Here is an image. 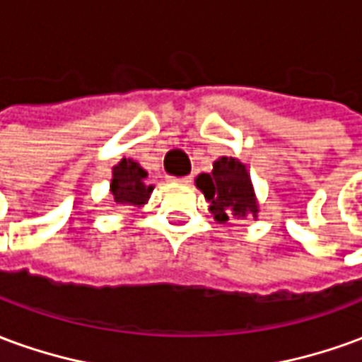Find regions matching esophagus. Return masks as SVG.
<instances>
[{
  "label": "esophagus",
  "instance_id": "esophagus-1",
  "mask_svg": "<svg viewBox=\"0 0 362 362\" xmlns=\"http://www.w3.org/2000/svg\"><path fill=\"white\" fill-rule=\"evenodd\" d=\"M174 182H182V184H189L192 182V176H182V178H170Z\"/></svg>",
  "mask_w": 362,
  "mask_h": 362
}]
</instances>
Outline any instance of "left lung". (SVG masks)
Instances as JSON below:
<instances>
[{
	"instance_id": "obj_1",
	"label": "left lung",
	"mask_w": 362,
	"mask_h": 362,
	"mask_svg": "<svg viewBox=\"0 0 362 362\" xmlns=\"http://www.w3.org/2000/svg\"><path fill=\"white\" fill-rule=\"evenodd\" d=\"M197 189L209 202V213L217 223L230 219H258L259 204L250 173L240 158L219 157L211 173H202L196 178Z\"/></svg>"
}]
</instances>
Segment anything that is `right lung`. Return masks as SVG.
I'll list each match as a JSON object with an SVG mask.
<instances>
[{
    "label": "right lung",
    "instance_id": "1",
    "mask_svg": "<svg viewBox=\"0 0 362 362\" xmlns=\"http://www.w3.org/2000/svg\"><path fill=\"white\" fill-rule=\"evenodd\" d=\"M147 170L134 158H122L112 166L110 197L119 205L143 207L153 194V184L145 182Z\"/></svg>",
    "mask_w": 362,
    "mask_h": 362
}]
</instances>
